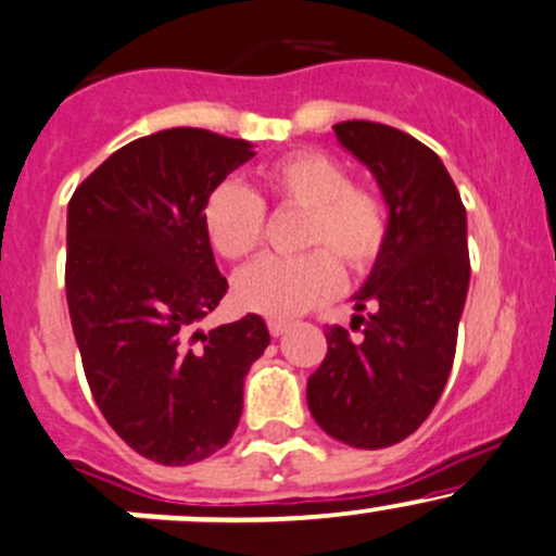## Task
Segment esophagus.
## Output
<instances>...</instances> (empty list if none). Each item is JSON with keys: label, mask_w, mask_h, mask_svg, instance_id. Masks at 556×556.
<instances>
[{"label": "esophagus", "mask_w": 556, "mask_h": 556, "mask_svg": "<svg viewBox=\"0 0 556 556\" xmlns=\"http://www.w3.org/2000/svg\"><path fill=\"white\" fill-rule=\"evenodd\" d=\"M288 321L282 319H268V332H271V338H279V334L288 332Z\"/></svg>", "instance_id": "1"}]
</instances>
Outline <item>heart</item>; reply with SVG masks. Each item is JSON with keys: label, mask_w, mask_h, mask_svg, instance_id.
<instances>
[{"label": "heart", "mask_w": 556, "mask_h": 556, "mask_svg": "<svg viewBox=\"0 0 556 556\" xmlns=\"http://www.w3.org/2000/svg\"><path fill=\"white\" fill-rule=\"evenodd\" d=\"M261 192L279 208L306 211L301 258H261L235 277V303L248 314L292 319L329 301L340 266L364 274L386 248L388 218L380 198L353 187L351 170L325 152H292L261 170ZM203 229L222 258L242 261L264 240V203L237 181H224L203 205Z\"/></svg>", "instance_id": "b5f03b06"}]
</instances>
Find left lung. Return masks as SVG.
<instances>
[{
  "label": "left lung",
  "mask_w": 556,
  "mask_h": 556,
  "mask_svg": "<svg viewBox=\"0 0 556 556\" xmlns=\"http://www.w3.org/2000/svg\"><path fill=\"white\" fill-rule=\"evenodd\" d=\"M334 134L380 185L388 237L353 295L356 311L375 306L364 338L327 327V356L306 399L334 441L386 448L412 435L446 388L469 288L467 211L443 161L419 139L371 121H343Z\"/></svg>",
  "instance_id": "8db88e82"
}]
</instances>
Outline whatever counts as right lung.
Masks as SVG:
<instances>
[{
	"mask_svg": "<svg viewBox=\"0 0 556 556\" xmlns=\"http://www.w3.org/2000/svg\"><path fill=\"white\" fill-rule=\"evenodd\" d=\"M253 155L245 139L157 131L115 150L68 203L65 292L91 395L157 465H192L227 446L250 364L268 345L258 314L198 329L229 288L203 205Z\"/></svg>",
	"mask_w": 556,
	"mask_h": 556,
	"instance_id": "add662e5",
	"label": "right lung"
}]
</instances>
